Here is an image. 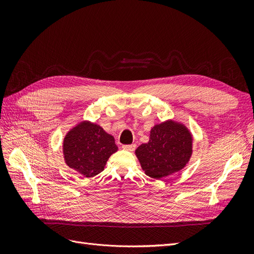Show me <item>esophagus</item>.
I'll use <instances>...</instances> for the list:
<instances>
[{
  "instance_id": "34e87169",
  "label": "esophagus",
  "mask_w": 254,
  "mask_h": 254,
  "mask_svg": "<svg viewBox=\"0 0 254 254\" xmlns=\"http://www.w3.org/2000/svg\"><path fill=\"white\" fill-rule=\"evenodd\" d=\"M123 149L128 150V151H133L135 149V144H131V145H123L122 146Z\"/></svg>"
}]
</instances>
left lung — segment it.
I'll return each instance as SVG.
<instances>
[{"label":"left lung","mask_w":254,"mask_h":254,"mask_svg":"<svg viewBox=\"0 0 254 254\" xmlns=\"http://www.w3.org/2000/svg\"><path fill=\"white\" fill-rule=\"evenodd\" d=\"M194 137L183 123L166 120L150 129L149 141L134 151L144 173L161 180L183 170L193 155Z\"/></svg>","instance_id":"8db88e82"}]
</instances>
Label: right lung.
Here are the masks:
<instances>
[{
  "instance_id": "right-lung-1",
  "label": "right lung",
  "mask_w": 254,
  "mask_h": 254,
  "mask_svg": "<svg viewBox=\"0 0 254 254\" xmlns=\"http://www.w3.org/2000/svg\"><path fill=\"white\" fill-rule=\"evenodd\" d=\"M118 149L113 135L88 120L68 129L63 141L64 163L86 178L102 173L107 161Z\"/></svg>"
}]
</instances>
